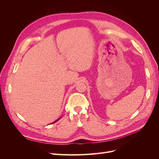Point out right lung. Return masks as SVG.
<instances>
[{"label": "right lung", "instance_id": "right-lung-1", "mask_svg": "<svg viewBox=\"0 0 159 159\" xmlns=\"http://www.w3.org/2000/svg\"><path fill=\"white\" fill-rule=\"evenodd\" d=\"M60 118H61V117H60ZM59 119H57V120H56V121H54V123H51V124H53V123H56V121H58V120H59Z\"/></svg>", "mask_w": 159, "mask_h": 159}]
</instances>
